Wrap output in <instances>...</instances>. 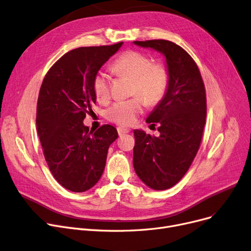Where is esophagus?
Returning <instances> with one entry per match:
<instances>
[{
    "label": "esophagus",
    "mask_w": 251,
    "mask_h": 251,
    "mask_svg": "<svg viewBox=\"0 0 251 251\" xmlns=\"http://www.w3.org/2000/svg\"><path fill=\"white\" fill-rule=\"evenodd\" d=\"M129 131V129L127 128H123V127H117V132H119L120 136H123L125 134H127V132Z\"/></svg>",
    "instance_id": "1"
}]
</instances>
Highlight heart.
<instances>
[{"mask_svg": "<svg viewBox=\"0 0 251 251\" xmlns=\"http://www.w3.org/2000/svg\"><path fill=\"white\" fill-rule=\"evenodd\" d=\"M119 77L131 79L127 100L115 102L107 110V119L121 126L134 125L146 105L155 106L164 98L169 85V72L165 65L153 63L152 58L139 50H128L117 56L110 66ZM93 91L98 101L105 103L110 98V83L106 74L98 72L93 79ZM141 97L143 100L139 98Z\"/></svg>", "mask_w": 251, "mask_h": 251, "instance_id": "heart-1", "label": "heart"}]
</instances>
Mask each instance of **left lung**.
Here are the masks:
<instances>
[{
  "mask_svg": "<svg viewBox=\"0 0 251 251\" xmlns=\"http://www.w3.org/2000/svg\"><path fill=\"white\" fill-rule=\"evenodd\" d=\"M163 53L169 85L162 101L147 119L158 125L160 137L134 130V168L141 180L156 190L177 183L200 149L207 116L205 88L198 65L181 47L164 39L134 41Z\"/></svg>",
  "mask_w": 251,
  "mask_h": 251,
  "instance_id": "obj_1",
  "label": "left lung"
}]
</instances>
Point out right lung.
I'll list each match as a JSON object with an SVG mask.
<instances>
[{
    "instance_id": "1",
    "label": "right lung",
    "mask_w": 251,
    "mask_h": 251,
    "mask_svg": "<svg viewBox=\"0 0 251 251\" xmlns=\"http://www.w3.org/2000/svg\"><path fill=\"white\" fill-rule=\"evenodd\" d=\"M123 43L68 51L51 66L40 87L36 127L42 152L56 181L74 193L97 183L109 146L119 137L112 126L94 131L83 121L96 103L95 75Z\"/></svg>"
}]
</instances>
